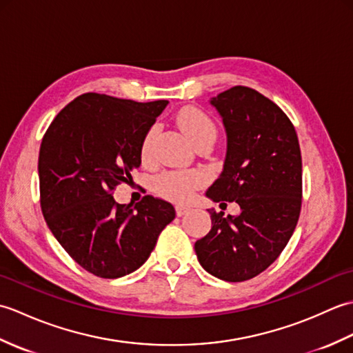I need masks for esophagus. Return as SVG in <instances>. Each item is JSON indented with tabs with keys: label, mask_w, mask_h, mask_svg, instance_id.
Masks as SVG:
<instances>
[{
	"label": "esophagus",
	"mask_w": 353,
	"mask_h": 353,
	"mask_svg": "<svg viewBox=\"0 0 353 353\" xmlns=\"http://www.w3.org/2000/svg\"><path fill=\"white\" fill-rule=\"evenodd\" d=\"M191 211V208H188V206H182V205H177L176 206V214H177V216H182V215H185V214H188Z\"/></svg>",
	"instance_id": "esophagus-1"
}]
</instances>
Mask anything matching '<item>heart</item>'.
Masks as SVG:
<instances>
[{
	"mask_svg": "<svg viewBox=\"0 0 353 353\" xmlns=\"http://www.w3.org/2000/svg\"><path fill=\"white\" fill-rule=\"evenodd\" d=\"M177 123L192 144L206 138L215 139L216 137V127L211 117L199 108L182 109L177 115ZM154 134L156 127H152L142 141L141 153L144 159L152 156ZM201 182H203V176L197 171H167L156 179L154 186L165 199L183 203L192 197L194 191L199 188Z\"/></svg>",
	"mask_w": 353,
	"mask_h": 353,
	"instance_id": "1",
	"label": "heart"
}]
</instances>
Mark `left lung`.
Instances as JSON below:
<instances>
[{
	"instance_id": "8db88e82",
	"label": "left lung",
	"mask_w": 353,
	"mask_h": 353,
	"mask_svg": "<svg viewBox=\"0 0 353 353\" xmlns=\"http://www.w3.org/2000/svg\"><path fill=\"white\" fill-rule=\"evenodd\" d=\"M209 103L223 119L228 147L223 171L206 197L236 201L241 211L223 216L208 209L212 228L194 249L208 273L243 282L272 265L296 229L302 206L301 147L282 109L252 88L234 86Z\"/></svg>"
}]
</instances>
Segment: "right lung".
Wrapping results in <instances>:
<instances>
[{"label": "right lung", "instance_id": "obj_1", "mask_svg": "<svg viewBox=\"0 0 353 353\" xmlns=\"http://www.w3.org/2000/svg\"><path fill=\"white\" fill-rule=\"evenodd\" d=\"M167 100L138 103L83 94L65 106L39 150L41 208L52 235L79 265L104 279L133 273L176 216L171 203L112 197L141 165V147Z\"/></svg>", "mask_w": 353, "mask_h": 353}]
</instances>
